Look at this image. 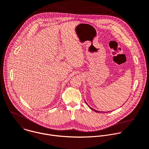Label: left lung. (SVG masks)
<instances>
[{
    "instance_id": "1",
    "label": "left lung",
    "mask_w": 149,
    "mask_h": 149,
    "mask_svg": "<svg viewBox=\"0 0 149 149\" xmlns=\"http://www.w3.org/2000/svg\"><path fill=\"white\" fill-rule=\"evenodd\" d=\"M89 107H90V106H89ZM90 107V108H91L92 110H93L94 111H95V112H97V113H100V111H98V110H94V109H93V108H91V107ZM101 113H102V111H101Z\"/></svg>"
}]
</instances>
